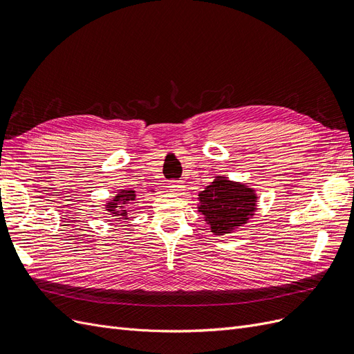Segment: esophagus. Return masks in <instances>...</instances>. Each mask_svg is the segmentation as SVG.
<instances>
[{
    "mask_svg": "<svg viewBox=\"0 0 354 354\" xmlns=\"http://www.w3.org/2000/svg\"><path fill=\"white\" fill-rule=\"evenodd\" d=\"M169 188L172 189V192H175V194H180L182 189H184V182H182V180H170Z\"/></svg>",
    "mask_w": 354,
    "mask_h": 354,
    "instance_id": "1",
    "label": "esophagus"
}]
</instances>
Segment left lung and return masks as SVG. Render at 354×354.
<instances>
[{
	"mask_svg": "<svg viewBox=\"0 0 354 354\" xmlns=\"http://www.w3.org/2000/svg\"><path fill=\"white\" fill-rule=\"evenodd\" d=\"M256 196L245 185L226 178H216L200 194V212L212 226L214 235L231 232L247 222L256 209Z\"/></svg>",
	"mask_w": 354,
	"mask_h": 354,
	"instance_id": "obj_1",
	"label": "left lung"
}]
</instances>
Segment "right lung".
Listing matches in <instances>:
<instances>
[{"label": "right lung", "mask_w": 354, "mask_h": 354, "mask_svg": "<svg viewBox=\"0 0 354 354\" xmlns=\"http://www.w3.org/2000/svg\"><path fill=\"white\" fill-rule=\"evenodd\" d=\"M133 198H135V191H132V189L120 191L118 194V197L113 200L111 203L107 204L109 213H111L113 216H123V218H127L128 213H127V210L122 209V206H124V204H128Z\"/></svg>", "instance_id": "1"}]
</instances>
